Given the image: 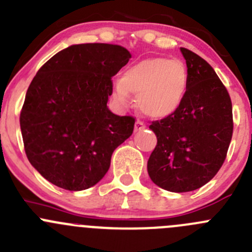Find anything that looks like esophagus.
<instances>
[{
	"label": "esophagus",
	"mask_w": 252,
	"mask_h": 252,
	"mask_svg": "<svg viewBox=\"0 0 252 252\" xmlns=\"http://www.w3.org/2000/svg\"><path fill=\"white\" fill-rule=\"evenodd\" d=\"M144 128H145V124H144V122H141L140 119H136V122H135V131L143 130Z\"/></svg>",
	"instance_id": "34e87169"
}]
</instances>
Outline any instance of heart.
<instances>
[{
  "label": "heart",
  "mask_w": 252,
  "mask_h": 252,
  "mask_svg": "<svg viewBox=\"0 0 252 252\" xmlns=\"http://www.w3.org/2000/svg\"><path fill=\"white\" fill-rule=\"evenodd\" d=\"M189 84L186 65L168 58H150L129 65L114 82L113 96L128 106L130 92L138 94V106L145 116L161 119L172 116L185 102Z\"/></svg>",
  "instance_id": "obj_1"
}]
</instances>
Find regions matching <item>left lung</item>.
<instances>
[{
  "label": "left lung",
  "instance_id": "obj_1",
  "mask_svg": "<svg viewBox=\"0 0 252 252\" xmlns=\"http://www.w3.org/2000/svg\"><path fill=\"white\" fill-rule=\"evenodd\" d=\"M189 84L182 106L172 116L153 121L158 138L148 161L155 185L170 192H189L212 180L224 163L233 136V108L228 90L213 67L181 48Z\"/></svg>",
  "mask_w": 252,
  "mask_h": 252
}]
</instances>
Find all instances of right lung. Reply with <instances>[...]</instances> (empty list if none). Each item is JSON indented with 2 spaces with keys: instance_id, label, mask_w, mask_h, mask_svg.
<instances>
[{
  "instance_id": "right-lung-1",
  "label": "right lung",
  "mask_w": 252,
  "mask_h": 252,
  "mask_svg": "<svg viewBox=\"0 0 252 252\" xmlns=\"http://www.w3.org/2000/svg\"><path fill=\"white\" fill-rule=\"evenodd\" d=\"M130 58L121 45L77 44L38 70L19 124L29 162L49 182L82 191L107 173L112 154L135 124L134 117L116 116L107 107L112 76Z\"/></svg>"
}]
</instances>
